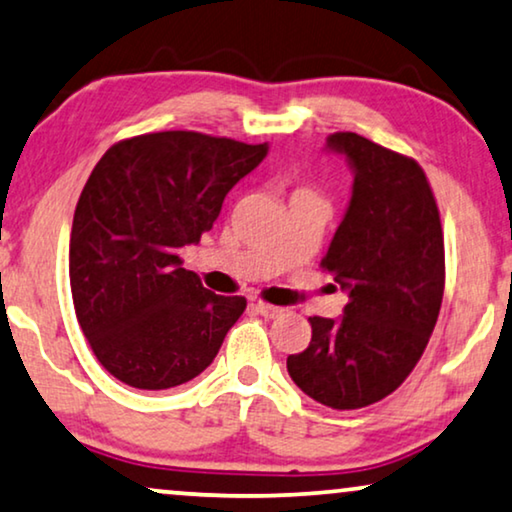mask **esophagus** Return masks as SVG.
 <instances>
[{"label": "esophagus", "mask_w": 512, "mask_h": 512, "mask_svg": "<svg viewBox=\"0 0 512 512\" xmlns=\"http://www.w3.org/2000/svg\"><path fill=\"white\" fill-rule=\"evenodd\" d=\"M250 308H253L255 313L264 315V318H278V315H283V308L264 304V301H253V304H250Z\"/></svg>", "instance_id": "34e87169"}]
</instances>
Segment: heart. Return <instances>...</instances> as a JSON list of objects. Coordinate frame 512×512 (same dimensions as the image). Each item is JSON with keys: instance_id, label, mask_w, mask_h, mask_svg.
I'll return each mask as SVG.
<instances>
[{"instance_id": "obj_1", "label": "heart", "mask_w": 512, "mask_h": 512, "mask_svg": "<svg viewBox=\"0 0 512 512\" xmlns=\"http://www.w3.org/2000/svg\"><path fill=\"white\" fill-rule=\"evenodd\" d=\"M304 192H313V190H308V187H301V190H297L294 194H304Z\"/></svg>"}]
</instances>
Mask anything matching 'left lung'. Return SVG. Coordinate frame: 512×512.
Segmentation results:
<instances>
[{
    "label": "left lung",
    "instance_id": "left-lung-1",
    "mask_svg": "<svg viewBox=\"0 0 512 512\" xmlns=\"http://www.w3.org/2000/svg\"><path fill=\"white\" fill-rule=\"evenodd\" d=\"M327 148L355 174L322 259L348 304L336 320L308 318L311 343L287 371L322 406L355 410L397 390L427 348L443 301V229L415 160L355 132L331 134Z\"/></svg>",
    "mask_w": 512,
    "mask_h": 512
}]
</instances>
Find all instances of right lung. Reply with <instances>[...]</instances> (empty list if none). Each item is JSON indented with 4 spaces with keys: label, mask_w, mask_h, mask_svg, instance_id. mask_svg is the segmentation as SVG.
<instances>
[{
    "label": "right lung",
    "mask_w": 512,
    "mask_h": 512,
    "mask_svg": "<svg viewBox=\"0 0 512 512\" xmlns=\"http://www.w3.org/2000/svg\"><path fill=\"white\" fill-rule=\"evenodd\" d=\"M269 153L199 132H155L106 150L76 204L69 280L78 325L106 371L136 390L197 378L246 311L183 269L227 192Z\"/></svg>",
    "instance_id": "1"
}]
</instances>
